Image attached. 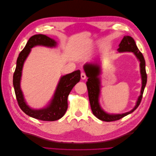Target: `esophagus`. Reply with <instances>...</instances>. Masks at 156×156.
Masks as SVG:
<instances>
[{
  "instance_id": "esophagus-1",
  "label": "esophagus",
  "mask_w": 156,
  "mask_h": 156,
  "mask_svg": "<svg viewBox=\"0 0 156 156\" xmlns=\"http://www.w3.org/2000/svg\"><path fill=\"white\" fill-rule=\"evenodd\" d=\"M80 76H81V79H83V80L86 79V77H86V73H85L84 72H82V73H81Z\"/></svg>"
}]
</instances>
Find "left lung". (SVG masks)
<instances>
[{
	"label": "left lung",
	"mask_w": 156,
	"mask_h": 156,
	"mask_svg": "<svg viewBox=\"0 0 156 156\" xmlns=\"http://www.w3.org/2000/svg\"><path fill=\"white\" fill-rule=\"evenodd\" d=\"M119 46L118 49L119 52H132L135 55L140 62V73L142 80L141 93L138 98L135 107L129 112L121 114H110L106 113L101 108L98 101L99 94L100 93V80L98 77L101 72L100 66L98 64L86 63L84 66V69L87 77H88L86 85L91 108L93 114L100 120L103 121L110 122L119 120L120 119L134 112L140 104L141 101H142L144 89L147 84V76L145 70V61L142 53L138 49L134 39L130 36H124Z\"/></svg>",
	"instance_id": "obj_1"
}]
</instances>
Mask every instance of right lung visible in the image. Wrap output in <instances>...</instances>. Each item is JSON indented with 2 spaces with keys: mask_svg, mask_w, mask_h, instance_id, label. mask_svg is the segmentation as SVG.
Segmentation results:
<instances>
[{
  "mask_svg": "<svg viewBox=\"0 0 156 156\" xmlns=\"http://www.w3.org/2000/svg\"><path fill=\"white\" fill-rule=\"evenodd\" d=\"M39 45L50 48L55 47L56 42L42 34L34 35L29 39L25 47L21 51L18 57L16 69L13 75V86L18 105L27 115L42 121H54L62 118L67 110L68 96L74 86L80 81V72L78 70L61 77L53 99L47 107L40 110L30 108L27 105L23 93L21 90L20 80L23 63L31 49Z\"/></svg>",
  "mask_w": 156,
  "mask_h": 156,
  "instance_id": "1",
  "label": "right lung"
}]
</instances>
